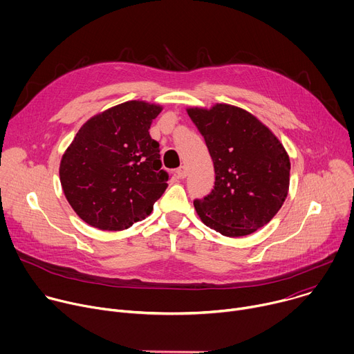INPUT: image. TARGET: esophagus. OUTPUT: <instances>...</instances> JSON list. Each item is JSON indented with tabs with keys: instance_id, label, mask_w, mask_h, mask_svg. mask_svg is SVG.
Instances as JSON below:
<instances>
[{
	"instance_id": "esophagus-1",
	"label": "esophagus",
	"mask_w": 354,
	"mask_h": 354,
	"mask_svg": "<svg viewBox=\"0 0 354 354\" xmlns=\"http://www.w3.org/2000/svg\"><path fill=\"white\" fill-rule=\"evenodd\" d=\"M186 175H187V168H186L185 165H182V167H179V168L176 169V176H178L179 179H185Z\"/></svg>"
}]
</instances>
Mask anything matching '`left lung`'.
I'll use <instances>...</instances> for the list:
<instances>
[{
    "label": "left lung",
    "mask_w": 354,
    "mask_h": 354,
    "mask_svg": "<svg viewBox=\"0 0 354 354\" xmlns=\"http://www.w3.org/2000/svg\"><path fill=\"white\" fill-rule=\"evenodd\" d=\"M187 115L205 137L216 172L213 190L193 205L207 227L243 236L280 210L290 185V158L279 138L249 112L217 104Z\"/></svg>",
    "instance_id": "obj_1"
}]
</instances>
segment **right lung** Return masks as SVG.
Wrapping results in <instances>:
<instances>
[{
	"mask_svg": "<svg viewBox=\"0 0 354 354\" xmlns=\"http://www.w3.org/2000/svg\"><path fill=\"white\" fill-rule=\"evenodd\" d=\"M162 111L142 100L113 106L91 118L60 164L70 206L86 224L120 231L151 214L168 186L160 144L149 126Z\"/></svg>",
	"mask_w": 354,
	"mask_h": 354,
	"instance_id": "right-lung-1",
	"label": "right lung"
}]
</instances>
